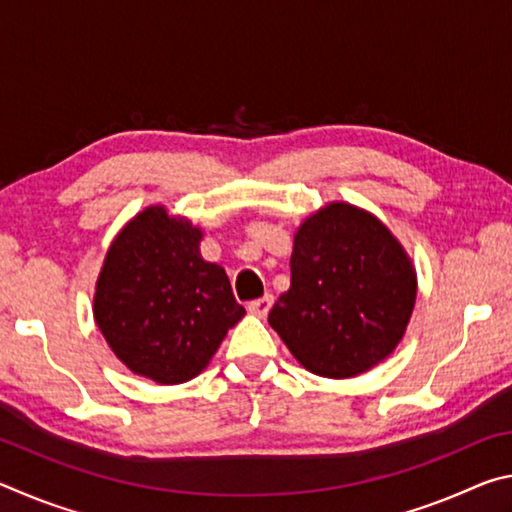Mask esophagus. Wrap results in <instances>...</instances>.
<instances>
[{
	"label": "esophagus",
	"mask_w": 512,
	"mask_h": 512,
	"mask_svg": "<svg viewBox=\"0 0 512 512\" xmlns=\"http://www.w3.org/2000/svg\"><path fill=\"white\" fill-rule=\"evenodd\" d=\"M273 307V296H264V298H257L253 302H248V311L250 314H255L259 318H264L268 311Z\"/></svg>",
	"instance_id": "1"
}]
</instances>
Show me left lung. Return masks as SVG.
Masks as SVG:
<instances>
[{"label": "left lung", "instance_id": "1", "mask_svg": "<svg viewBox=\"0 0 512 512\" xmlns=\"http://www.w3.org/2000/svg\"><path fill=\"white\" fill-rule=\"evenodd\" d=\"M418 280L409 255L377 216L329 203L293 237L291 287L268 314L309 372L348 379L402 341Z\"/></svg>", "mask_w": 512, "mask_h": 512}]
</instances>
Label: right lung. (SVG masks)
Returning <instances> with one entry per match:
<instances>
[{"label": "right lung", "instance_id": "right-lung-1", "mask_svg": "<svg viewBox=\"0 0 512 512\" xmlns=\"http://www.w3.org/2000/svg\"><path fill=\"white\" fill-rule=\"evenodd\" d=\"M201 228L151 205L108 248L94 320L135 375L183 384L201 372L246 309L228 275L201 257Z\"/></svg>", "mask_w": 512, "mask_h": 512}]
</instances>
